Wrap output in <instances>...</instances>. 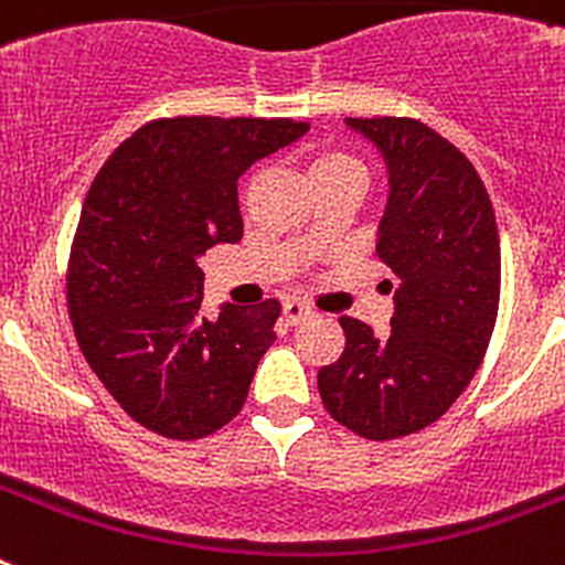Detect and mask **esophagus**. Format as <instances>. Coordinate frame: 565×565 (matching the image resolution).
I'll return each instance as SVG.
<instances>
[{"mask_svg": "<svg viewBox=\"0 0 565 565\" xmlns=\"http://www.w3.org/2000/svg\"><path fill=\"white\" fill-rule=\"evenodd\" d=\"M282 313H286V322L297 326V322H306V319L313 317V308L299 302V299H288L286 306H282Z\"/></svg>", "mask_w": 565, "mask_h": 565, "instance_id": "obj_1", "label": "esophagus"}]
</instances>
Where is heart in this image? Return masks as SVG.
I'll list each match as a JSON object with an SVG mask.
<instances>
[{
    "label": "heart",
    "mask_w": 565,
    "mask_h": 565,
    "mask_svg": "<svg viewBox=\"0 0 565 565\" xmlns=\"http://www.w3.org/2000/svg\"><path fill=\"white\" fill-rule=\"evenodd\" d=\"M311 178H362L364 181V167L348 152H319L311 161Z\"/></svg>",
    "instance_id": "heart-1"
}]
</instances>
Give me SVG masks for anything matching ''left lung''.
I'll return each mask as SVG.
<instances>
[{
	"mask_svg": "<svg viewBox=\"0 0 565 565\" xmlns=\"http://www.w3.org/2000/svg\"><path fill=\"white\" fill-rule=\"evenodd\" d=\"M382 149L391 201L376 254L398 277L391 331L339 317L344 351L317 376L333 422L393 441L450 411L481 367L501 302L495 209L467 154L416 118H348Z\"/></svg>",
	"mask_w": 565,
	"mask_h": 565,
	"instance_id": "8db88e82",
	"label": "left lung"
}]
</instances>
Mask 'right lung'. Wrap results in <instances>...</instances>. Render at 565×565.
Instances as JSON below:
<instances>
[{
    "label": "right lung",
    "mask_w": 565,
    "mask_h": 565,
    "mask_svg": "<svg viewBox=\"0 0 565 565\" xmlns=\"http://www.w3.org/2000/svg\"><path fill=\"white\" fill-rule=\"evenodd\" d=\"M306 132L294 118H154L98 169L70 246L67 311L93 373L147 430L198 441L243 411L282 308L226 306L212 322L198 257L243 237L239 174Z\"/></svg>",
    "instance_id": "add662e5"
}]
</instances>
